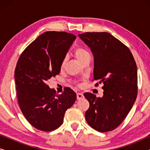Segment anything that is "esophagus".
Listing matches in <instances>:
<instances>
[{
    "label": "esophagus",
    "instance_id": "esophagus-1",
    "mask_svg": "<svg viewBox=\"0 0 150 150\" xmlns=\"http://www.w3.org/2000/svg\"><path fill=\"white\" fill-rule=\"evenodd\" d=\"M84 98V96L83 94L82 93H77V100H81V99H83Z\"/></svg>",
    "mask_w": 150,
    "mask_h": 150
}]
</instances>
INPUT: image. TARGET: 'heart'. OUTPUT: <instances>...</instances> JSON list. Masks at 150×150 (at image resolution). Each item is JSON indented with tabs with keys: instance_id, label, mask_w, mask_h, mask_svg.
<instances>
[{
	"instance_id": "b5f03b06",
	"label": "heart",
	"mask_w": 150,
	"mask_h": 150,
	"mask_svg": "<svg viewBox=\"0 0 150 150\" xmlns=\"http://www.w3.org/2000/svg\"><path fill=\"white\" fill-rule=\"evenodd\" d=\"M74 55L81 63H83L87 59H90L89 52L85 48L82 47H76L74 50ZM65 63H66V58H63L61 63V69L64 68Z\"/></svg>"
}]
</instances>
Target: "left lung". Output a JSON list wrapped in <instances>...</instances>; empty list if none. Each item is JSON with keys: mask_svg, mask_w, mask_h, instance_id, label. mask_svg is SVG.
<instances>
[{"mask_svg": "<svg viewBox=\"0 0 150 150\" xmlns=\"http://www.w3.org/2000/svg\"><path fill=\"white\" fill-rule=\"evenodd\" d=\"M79 36L91 48L94 57L93 81L103 83V96L91 93L84 96L89 102L85 112L88 124L106 132L122 124L137 99V64L130 49L106 32H86Z\"/></svg>", "mask_w": 150, "mask_h": 150, "instance_id": "left-lung-1", "label": "left lung"}]
</instances>
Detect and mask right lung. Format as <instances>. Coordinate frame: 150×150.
Returning <instances> with one entry per match:
<instances>
[{"label": "right lung", "mask_w": 150, "mask_h": 150, "mask_svg": "<svg viewBox=\"0 0 150 150\" xmlns=\"http://www.w3.org/2000/svg\"><path fill=\"white\" fill-rule=\"evenodd\" d=\"M76 38L66 32H45L26 47L17 62L15 81L18 104L26 120L40 130L58 128L65 111L76 100V94L70 88L57 94L47 84L60 72L61 61Z\"/></svg>", "instance_id": "1"}]
</instances>
